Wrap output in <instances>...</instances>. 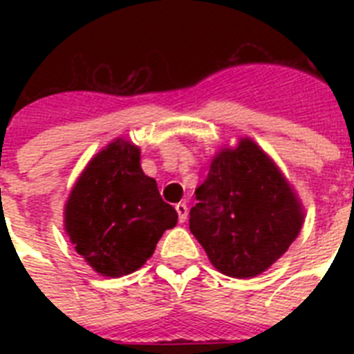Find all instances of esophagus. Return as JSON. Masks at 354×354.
I'll return each instance as SVG.
<instances>
[{"instance_id": "esophagus-1", "label": "esophagus", "mask_w": 354, "mask_h": 354, "mask_svg": "<svg viewBox=\"0 0 354 354\" xmlns=\"http://www.w3.org/2000/svg\"><path fill=\"white\" fill-rule=\"evenodd\" d=\"M176 213H178V218H180V222L187 221V213H189L187 204H183V202L176 204Z\"/></svg>"}]
</instances>
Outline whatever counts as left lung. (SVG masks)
I'll return each instance as SVG.
<instances>
[{"label":"left lung","instance_id":"left-lung-1","mask_svg":"<svg viewBox=\"0 0 354 354\" xmlns=\"http://www.w3.org/2000/svg\"><path fill=\"white\" fill-rule=\"evenodd\" d=\"M189 213V230L218 272L255 277L296 241L303 213L275 163L242 139L211 161Z\"/></svg>","mask_w":354,"mask_h":354}]
</instances>
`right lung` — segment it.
Instances as JSON below:
<instances>
[{
    "label": "right lung",
    "mask_w": 354,
    "mask_h": 354,
    "mask_svg": "<svg viewBox=\"0 0 354 354\" xmlns=\"http://www.w3.org/2000/svg\"><path fill=\"white\" fill-rule=\"evenodd\" d=\"M176 222V209L141 171L139 149L121 139L88 163L66 204V232L75 250L106 277L141 268Z\"/></svg>",
    "instance_id": "right-lung-1"
}]
</instances>
